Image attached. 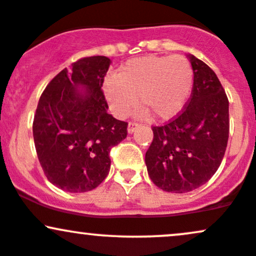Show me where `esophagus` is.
<instances>
[{
  "instance_id": "34e87169",
  "label": "esophagus",
  "mask_w": 256,
  "mask_h": 256,
  "mask_svg": "<svg viewBox=\"0 0 256 256\" xmlns=\"http://www.w3.org/2000/svg\"><path fill=\"white\" fill-rule=\"evenodd\" d=\"M138 126H140V125H138L137 122H128V134H132V132H134V130H136Z\"/></svg>"
}]
</instances>
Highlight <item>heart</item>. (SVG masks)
<instances>
[{
	"mask_svg": "<svg viewBox=\"0 0 256 256\" xmlns=\"http://www.w3.org/2000/svg\"><path fill=\"white\" fill-rule=\"evenodd\" d=\"M194 86L192 64L183 55H149L128 60L116 74L106 77L104 94L112 112L126 116L137 104L140 116L150 110L158 119L177 116L186 104Z\"/></svg>",
	"mask_w": 256,
	"mask_h": 256,
	"instance_id": "b5f03b06",
	"label": "heart"
}]
</instances>
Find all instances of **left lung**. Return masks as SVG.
<instances>
[{
	"mask_svg": "<svg viewBox=\"0 0 256 256\" xmlns=\"http://www.w3.org/2000/svg\"><path fill=\"white\" fill-rule=\"evenodd\" d=\"M194 86L185 108L166 124L152 126L146 152L152 183L164 192L183 194L207 183L224 158L230 130L228 100L208 64L189 54Z\"/></svg>",
	"mask_w": 256,
	"mask_h": 256,
	"instance_id": "1",
	"label": "left lung"
}]
</instances>
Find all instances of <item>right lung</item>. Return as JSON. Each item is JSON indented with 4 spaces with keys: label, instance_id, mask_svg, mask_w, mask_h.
I'll use <instances>...</instances> for the list:
<instances>
[{
    "label": "right lung",
    "instance_id": "add662e5",
    "mask_svg": "<svg viewBox=\"0 0 256 256\" xmlns=\"http://www.w3.org/2000/svg\"><path fill=\"white\" fill-rule=\"evenodd\" d=\"M110 64L106 56L79 58L52 79L38 101L32 125L38 160L48 180L64 192L98 188L110 172V149L128 136V122L108 114L101 89Z\"/></svg>",
    "mask_w": 256,
    "mask_h": 256
}]
</instances>
